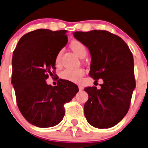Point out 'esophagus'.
Segmentation results:
<instances>
[{
    "instance_id": "34e87169",
    "label": "esophagus",
    "mask_w": 148,
    "mask_h": 148,
    "mask_svg": "<svg viewBox=\"0 0 148 148\" xmlns=\"http://www.w3.org/2000/svg\"><path fill=\"white\" fill-rule=\"evenodd\" d=\"M78 87H79V90H82L83 89H84V87H83L82 85H79Z\"/></svg>"
}]
</instances>
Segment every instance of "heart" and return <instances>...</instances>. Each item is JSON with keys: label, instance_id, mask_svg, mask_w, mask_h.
Instances as JSON below:
<instances>
[{"label": "heart", "instance_id": "b5f03b06", "mask_svg": "<svg viewBox=\"0 0 148 148\" xmlns=\"http://www.w3.org/2000/svg\"><path fill=\"white\" fill-rule=\"evenodd\" d=\"M70 48L80 58H83L87 54V48L85 45L82 42L79 40H73L70 42ZM61 51L57 53L55 58V64L56 66H59L61 64ZM84 74V70L83 69H66L61 71V77L65 80H68L72 82H79L82 79Z\"/></svg>", "mask_w": 148, "mask_h": 148}]
</instances>
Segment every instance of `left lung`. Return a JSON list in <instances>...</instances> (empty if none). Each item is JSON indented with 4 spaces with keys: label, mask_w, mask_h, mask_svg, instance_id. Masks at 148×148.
Returning a JSON list of instances; mask_svg holds the SVG:
<instances>
[{
    "label": "left lung",
    "mask_w": 148,
    "mask_h": 148,
    "mask_svg": "<svg viewBox=\"0 0 148 148\" xmlns=\"http://www.w3.org/2000/svg\"><path fill=\"white\" fill-rule=\"evenodd\" d=\"M74 36L90 52L89 75L95 82L103 81L99 90L95 86L84 88L89 95L84 116L96 128L114 127L128 112L135 88L132 53L120 37L106 30L75 32Z\"/></svg>",
    "instance_id": "1"
}]
</instances>
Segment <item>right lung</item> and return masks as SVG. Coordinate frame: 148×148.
Returning <instances> with one entry per match:
<instances>
[{"instance_id": "1", "label": "right lung", "mask_w": 148, "mask_h": 148, "mask_svg": "<svg viewBox=\"0 0 148 148\" xmlns=\"http://www.w3.org/2000/svg\"><path fill=\"white\" fill-rule=\"evenodd\" d=\"M66 30L39 29L23 35L13 53L11 83L17 106L29 123L41 128L62 121L64 106L79 89L71 82L60 79L57 86L45 80L55 74V58L66 45Z\"/></svg>"}]
</instances>
